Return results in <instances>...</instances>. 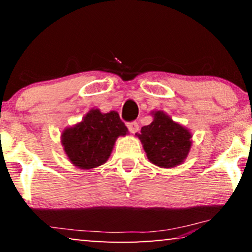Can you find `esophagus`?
<instances>
[{
	"mask_svg": "<svg viewBox=\"0 0 252 252\" xmlns=\"http://www.w3.org/2000/svg\"><path fill=\"white\" fill-rule=\"evenodd\" d=\"M127 129H129L131 133H136L139 130V125L137 122H130L127 123Z\"/></svg>",
	"mask_w": 252,
	"mask_h": 252,
	"instance_id": "obj_1",
	"label": "esophagus"
}]
</instances>
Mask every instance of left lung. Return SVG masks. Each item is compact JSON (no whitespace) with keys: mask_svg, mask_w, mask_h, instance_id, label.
<instances>
[{"mask_svg":"<svg viewBox=\"0 0 252 252\" xmlns=\"http://www.w3.org/2000/svg\"><path fill=\"white\" fill-rule=\"evenodd\" d=\"M153 122L141 127L139 138L147 158L160 168L179 165L189 155L192 134L185 126L172 121L164 112L157 111Z\"/></svg>","mask_w":252,"mask_h":252,"instance_id":"left-lung-1","label":"left lung"}]
</instances>
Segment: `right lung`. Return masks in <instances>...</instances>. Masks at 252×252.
Listing matches in <instances>:
<instances>
[{"label":"right lung","instance_id":"add662e5","mask_svg":"<svg viewBox=\"0 0 252 252\" xmlns=\"http://www.w3.org/2000/svg\"><path fill=\"white\" fill-rule=\"evenodd\" d=\"M127 127L119 113L91 109L77 125L63 131L62 144L69 161L77 168L89 170L108 160L115 140L126 136Z\"/></svg>","mask_w":252,"mask_h":252}]
</instances>
